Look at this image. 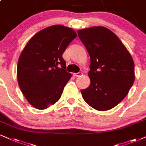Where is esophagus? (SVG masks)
I'll use <instances>...</instances> for the list:
<instances>
[{"label":"esophagus","instance_id":"esophagus-1","mask_svg":"<svg viewBox=\"0 0 146 146\" xmlns=\"http://www.w3.org/2000/svg\"><path fill=\"white\" fill-rule=\"evenodd\" d=\"M83 74L82 73H81V72H79V73H73V75H74L75 77H79L81 76Z\"/></svg>","mask_w":146,"mask_h":146}]
</instances>
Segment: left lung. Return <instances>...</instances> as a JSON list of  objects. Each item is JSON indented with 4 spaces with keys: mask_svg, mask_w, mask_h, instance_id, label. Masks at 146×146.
<instances>
[{
    "mask_svg": "<svg viewBox=\"0 0 146 146\" xmlns=\"http://www.w3.org/2000/svg\"><path fill=\"white\" fill-rule=\"evenodd\" d=\"M78 36L90 56V86L82 90L87 104L104 111L119 104L135 81L131 55L118 36L102 26L78 30Z\"/></svg>",
    "mask_w": 146,
    "mask_h": 146,
    "instance_id": "8db88e82",
    "label": "left lung"
}]
</instances>
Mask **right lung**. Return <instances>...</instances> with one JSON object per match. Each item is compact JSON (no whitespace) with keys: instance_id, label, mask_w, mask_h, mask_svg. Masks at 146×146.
<instances>
[{"instance_id":"right-lung-1","label":"right lung","mask_w":146,"mask_h":146,"mask_svg":"<svg viewBox=\"0 0 146 146\" xmlns=\"http://www.w3.org/2000/svg\"><path fill=\"white\" fill-rule=\"evenodd\" d=\"M76 36L69 27L52 25L37 32L22 50L17 69L18 84L27 102L36 109H46L61 96L72 77L65 70L62 56Z\"/></svg>"}]
</instances>
